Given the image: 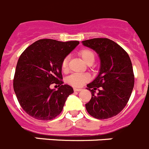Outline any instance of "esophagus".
<instances>
[{
    "label": "esophagus",
    "instance_id": "obj_1",
    "mask_svg": "<svg viewBox=\"0 0 149 149\" xmlns=\"http://www.w3.org/2000/svg\"><path fill=\"white\" fill-rule=\"evenodd\" d=\"M74 90L75 91V92H80V91L82 90V89H79V88H74Z\"/></svg>",
    "mask_w": 149,
    "mask_h": 149
}]
</instances>
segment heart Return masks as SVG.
Returning a JSON list of instances; mask_svg holds the SVG:
<instances>
[{"label":"heart","instance_id":"obj_1","mask_svg":"<svg viewBox=\"0 0 149 149\" xmlns=\"http://www.w3.org/2000/svg\"><path fill=\"white\" fill-rule=\"evenodd\" d=\"M79 55L84 62L87 63L91 60H94V53L87 48H83L79 51ZM68 56H65L61 63V68L63 72H67L68 68ZM89 81V76L86 74L74 73L66 78V82L74 87H81L86 82Z\"/></svg>","mask_w":149,"mask_h":149}]
</instances>
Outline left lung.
Segmentation results:
<instances>
[{
	"instance_id": "obj_1",
	"label": "left lung",
	"mask_w": 149,
	"mask_h": 149,
	"mask_svg": "<svg viewBox=\"0 0 149 149\" xmlns=\"http://www.w3.org/2000/svg\"><path fill=\"white\" fill-rule=\"evenodd\" d=\"M82 43L95 50L101 60L98 75L86 88L92 94L90 101L86 104V110L95 119L115 116L125 108L134 86V71L128 54L107 38H95ZM96 89L99 93L95 95Z\"/></svg>"
}]
</instances>
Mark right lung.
I'll list each match as a JSON object with an SVG mask.
<instances>
[{
	"mask_svg": "<svg viewBox=\"0 0 149 149\" xmlns=\"http://www.w3.org/2000/svg\"><path fill=\"white\" fill-rule=\"evenodd\" d=\"M79 44L43 39L27 47L17 63L13 88L21 107L29 116L48 121L60 114L72 86L63 84L61 63ZM56 84L57 91L50 86Z\"/></svg>",
	"mask_w": 149,
	"mask_h": 149,
	"instance_id": "right-lung-1",
	"label": "right lung"
}]
</instances>
